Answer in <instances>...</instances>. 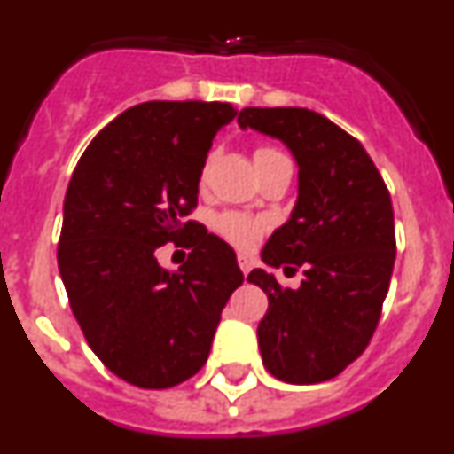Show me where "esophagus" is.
Listing matches in <instances>:
<instances>
[{
    "mask_svg": "<svg viewBox=\"0 0 454 454\" xmlns=\"http://www.w3.org/2000/svg\"><path fill=\"white\" fill-rule=\"evenodd\" d=\"M252 259L247 254H239V266H240V270H243V275H247V272L252 270Z\"/></svg>",
    "mask_w": 454,
    "mask_h": 454,
    "instance_id": "34e87169",
    "label": "esophagus"
}]
</instances>
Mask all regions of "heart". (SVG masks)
Here are the masks:
<instances>
[{
  "mask_svg": "<svg viewBox=\"0 0 454 454\" xmlns=\"http://www.w3.org/2000/svg\"><path fill=\"white\" fill-rule=\"evenodd\" d=\"M272 154H279V152L272 150V147H259L254 152V163L262 161V159H268ZM215 231L223 239L230 240V243H234V246L252 247L259 240V236H262V224L256 223L254 218H250V215L230 211V214H223L215 218Z\"/></svg>",
  "mask_w": 454,
  "mask_h": 454,
  "instance_id": "obj_1",
  "label": "heart"
}]
</instances>
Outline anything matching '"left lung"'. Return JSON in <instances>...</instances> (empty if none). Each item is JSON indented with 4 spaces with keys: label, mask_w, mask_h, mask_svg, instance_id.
I'll return each instance as SVG.
<instances>
[{
    "label": "left lung",
    "mask_w": 454,
    "mask_h": 454,
    "mask_svg": "<svg viewBox=\"0 0 454 454\" xmlns=\"http://www.w3.org/2000/svg\"><path fill=\"white\" fill-rule=\"evenodd\" d=\"M239 127L282 140L298 163V200L262 262L302 268V284L284 288L263 268L247 275L268 295L256 330L263 366L288 384L325 382L366 350L382 314L395 262L391 195L362 143L316 111L247 106Z\"/></svg>",
    "instance_id": "left-lung-1"
}]
</instances>
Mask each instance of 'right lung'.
I'll list each match as a JSON object with an SVG mask.
<instances>
[{
    "instance_id": "obj_1",
    "label": "right lung",
    "mask_w": 454,
    "mask_h": 454,
    "mask_svg": "<svg viewBox=\"0 0 454 454\" xmlns=\"http://www.w3.org/2000/svg\"><path fill=\"white\" fill-rule=\"evenodd\" d=\"M234 118L227 102L136 104L90 140L67 184L59 270L72 314L104 366L134 387L195 375L243 284L236 252L184 223L211 143ZM166 242L192 247L177 271L155 262Z\"/></svg>"
}]
</instances>
